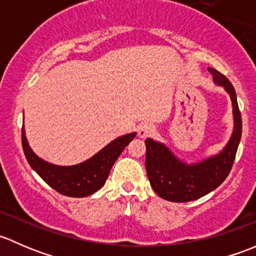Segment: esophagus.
Masks as SVG:
<instances>
[{
	"label": "esophagus",
	"mask_w": 256,
	"mask_h": 256,
	"mask_svg": "<svg viewBox=\"0 0 256 256\" xmlns=\"http://www.w3.org/2000/svg\"><path fill=\"white\" fill-rule=\"evenodd\" d=\"M154 132V128L150 124H142V125L138 126V138H146L147 136L152 135Z\"/></svg>",
	"instance_id": "obj_1"
}]
</instances>
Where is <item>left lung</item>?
I'll return each instance as SVG.
<instances>
[{
    "mask_svg": "<svg viewBox=\"0 0 256 256\" xmlns=\"http://www.w3.org/2000/svg\"><path fill=\"white\" fill-rule=\"evenodd\" d=\"M214 84L226 90L233 108V132L226 146L216 154L200 161L186 162L174 154L167 144L146 138V171L154 192L170 202L196 200L224 182L230 172L242 138V115L233 85L223 74L208 68Z\"/></svg>",
    "mask_w": 256,
    "mask_h": 256,
    "instance_id": "obj_1",
    "label": "left lung"
}]
</instances>
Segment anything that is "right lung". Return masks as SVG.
I'll use <instances>...</instances> for the list:
<instances>
[{
    "label": "right lung",
    "mask_w": 256,
    "mask_h": 256,
    "mask_svg": "<svg viewBox=\"0 0 256 256\" xmlns=\"http://www.w3.org/2000/svg\"><path fill=\"white\" fill-rule=\"evenodd\" d=\"M135 136L136 132L118 136L94 156L70 166L50 164L37 156L28 144L24 126L22 128V146L30 166L47 184L66 197L82 198L92 196L105 184L115 161Z\"/></svg>",
    "instance_id": "1"
}]
</instances>
